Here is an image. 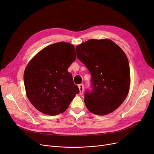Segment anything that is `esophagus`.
<instances>
[{
  "label": "esophagus",
  "mask_w": 154,
  "mask_h": 154,
  "mask_svg": "<svg viewBox=\"0 0 154 154\" xmlns=\"http://www.w3.org/2000/svg\"><path fill=\"white\" fill-rule=\"evenodd\" d=\"M78 88L79 90V94H83L84 92V85L83 84H80L78 85Z\"/></svg>",
  "instance_id": "34e87169"
}]
</instances>
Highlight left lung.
<instances>
[{
    "label": "left lung",
    "instance_id": "left-lung-1",
    "mask_svg": "<svg viewBox=\"0 0 154 154\" xmlns=\"http://www.w3.org/2000/svg\"><path fill=\"white\" fill-rule=\"evenodd\" d=\"M78 59L91 75V90L85 94L88 110L105 115L118 108L127 97L130 67L123 50L109 39H90L76 48Z\"/></svg>",
    "mask_w": 154,
    "mask_h": 154
}]
</instances>
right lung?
I'll list each match as a JSON object with an SVG mask.
<instances>
[{"mask_svg":"<svg viewBox=\"0 0 154 154\" xmlns=\"http://www.w3.org/2000/svg\"><path fill=\"white\" fill-rule=\"evenodd\" d=\"M75 60L73 45L60 42L44 48L29 62L24 85L27 98L38 110L53 116L66 110L79 93L68 71Z\"/></svg>","mask_w":154,"mask_h":154,"instance_id":"add662e5","label":"right lung"}]
</instances>
